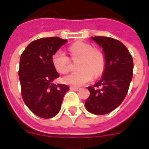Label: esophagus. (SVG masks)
Segmentation results:
<instances>
[{"label":"esophagus","instance_id":"1","mask_svg":"<svg viewBox=\"0 0 149 149\" xmlns=\"http://www.w3.org/2000/svg\"><path fill=\"white\" fill-rule=\"evenodd\" d=\"M70 89L71 90H74V91H79L81 89V88H79V87H74V86H70Z\"/></svg>","mask_w":149,"mask_h":149}]
</instances>
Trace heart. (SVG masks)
<instances>
[{"instance_id": "obj_1", "label": "heart", "mask_w": 149, "mask_h": 149, "mask_svg": "<svg viewBox=\"0 0 149 149\" xmlns=\"http://www.w3.org/2000/svg\"><path fill=\"white\" fill-rule=\"evenodd\" d=\"M69 52L73 59L79 58L78 69L79 70L67 74L63 78L64 83L81 86L88 83L94 77L103 73L105 68L104 56L98 49H93L90 44L77 41L69 47ZM52 65L59 73L64 74L69 70L70 60L62 50H58L52 57Z\"/></svg>"}]
</instances>
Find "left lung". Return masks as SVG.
Listing matches in <instances>:
<instances>
[{"label": "left lung", "mask_w": 149, "mask_h": 149, "mask_svg": "<svg viewBox=\"0 0 149 149\" xmlns=\"http://www.w3.org/2000/svg\"><path fill=\"white\" fill-rule=\"evenodd\" d=\"M104 55L102 77L94 86H89L90 95L85 102L88 111L105 115L121 104L133 78V58L121 41L108 37H92Z\"/></svg>", "instance_id": "obj_1"}]
</instances>
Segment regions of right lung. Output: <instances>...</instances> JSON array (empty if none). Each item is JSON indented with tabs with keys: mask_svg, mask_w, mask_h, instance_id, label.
I'll list each match as a JSON object with an SVG mask.
<instances>
[{
	"mask_svg": "<svg viewBox=\"0 0 149 149\" xmlns=\"http://www.w3.org/2000/svg\"><path fill=\"white\" fill-rule=\"evenodd\" d=\"M66 42L58 37L38 39L28 45L20 57L19 77L23 101L41 118L56 116L69 90L67 85L53 83L60 75L52 63L53 54Z\"/></svg>",
	"mask_w": 149,
	"mask_h": 149,
	"instance_id": "add662e5",
	"label": "right lung"
}]
</instances>
